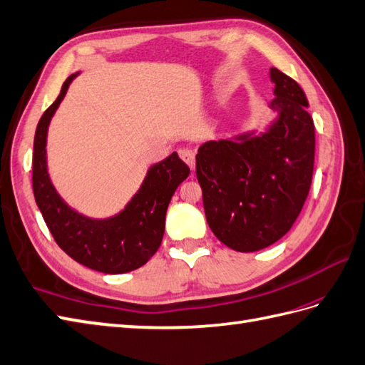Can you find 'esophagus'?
Here are the masks:
<instances>
[{"instance_id":"esophagus-1","label":"esophagus","mask_w":365,"mask_h":365,"mask_svg":"<svg viewBox=\"0 0 365 365\" xmlns=\"http://www.w3.org/2000/svg\"><path fill=\"white\" fill-rule=\"evenodd\" d=\"M180 156L182 158V161L193 170V168H195V152H193V150L182 148V150H180Z\"/></svg>"}]
</instances>
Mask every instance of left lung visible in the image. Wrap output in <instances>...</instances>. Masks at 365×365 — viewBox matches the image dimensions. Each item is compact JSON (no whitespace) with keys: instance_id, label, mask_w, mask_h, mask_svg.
<instances>
[{"instance_id":"left-lung-1","label":"left lung","mask_w":365,"mask_h":365,"mask_svg":"<svg viewBox=\"0 0 365 365\" xmlns=\"http://www.w3.org/2000/svg\"><path fill=\"white\" fill-rule=\"evenodd\" d=\"M279 118L260 136L209 140L197 178L212 232L227 247L254 252L285 235L304 207L314 168V123L294 78L271 68Z\"/></svg>"}]
</instances>
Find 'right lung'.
Instances as JSON below:
<instances>
[{"mask_svg":"<svg viewBox=\"0 0 365 365\" xmlns=\"http://www.w3.org/2000/svg\"><path fill=\"white\" fill-rule=\"evenodd\" d=\"M78 73L69 76L56 102L43 113L34 138V197L56 243L71 259L94 271L123 274L145 264L163 242L165 212L173 193L190 168L176 152L150 167L144 182L118 215L88 218L71 209L52 185L46 163L49 122Z\"/></svg>","mask_w":365,"mask_h":365,"instance_id":"obj_1","label":"right lung"}]
</instances>
